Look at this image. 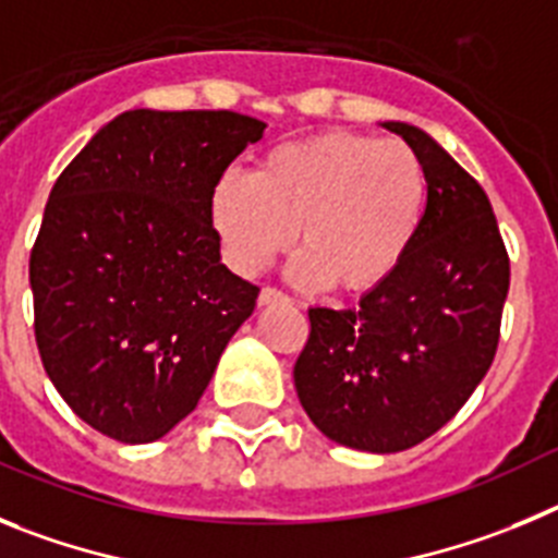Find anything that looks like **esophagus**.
Segmentation results:
<instances>
[{
  "instance_id": "1",
  "label": "esophagus",
  "mask_w": 558,
  "mask_h": 558,
  "mask_svg": "<svg viewBox=\"0 0 558 558\" xmlns=\"http://www.w3.org/2000/svg\"><path fill=\"white\" fill-rule=\"evenodd\" d=\"M275 303H289V298H286V294L280 289H272V286H267V289H260L258 305H275Z\"/></svg>"
}]
</instances>
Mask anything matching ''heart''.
Returning a JSON list of instances; mask_svg holds the SVG:
<instances>
[{
  "mask_svg": "<svg viewBox=\"0 0 558 558\" xmlns=\"http://www.w3.org/2000/svg\"><path fill=\"white\" fill-rule=\"evenodd\" d=\"M425 194V169L409 144L325 133L275 147L255 174L225 172L210 192V225L239 272H264L300 235L294 283L364 291L409 253Z\"/></svg>",
  "mask_w": 558,
  "mask_h": 558,
  "instance_id": "1",
  "label": "heart"
}]
</instances>
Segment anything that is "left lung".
<instances>
[{"instance_id":"obj_1","label":"left lung","mask_w":558,"mask_h":558,"mask_svg":"<svg viewBox=\"0 0 558 558\" xmlns=\"http://www.w3.org/2000/svg\"><path fill=\"white\" fill-rule=\"evenodd\" d=\"M416 153L428 203L398 269L353 308H308L294 386L311 423L366 453H400L453 420L500 339L509 255L489 197L425 130L380 122Z\"/></svg>"}]
</instances>
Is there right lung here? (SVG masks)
<instances>
[{"label":"right lung","mask_w":558,"mask_h":558,"mask_svg":"<svg viewBox=\"0 0 558 558\" xmlns=\"http://www.w3.org/2000/svg\"><path fill=\"white\" fill-rule=\"evenodd\" d=\"M264 130L233 110H124L52 185L29 255L35 341L99 434L167 436L253 314L258 286L222 264L210 192Z\"/></svg>","instance_id":"add662e5"}]
</instances>
